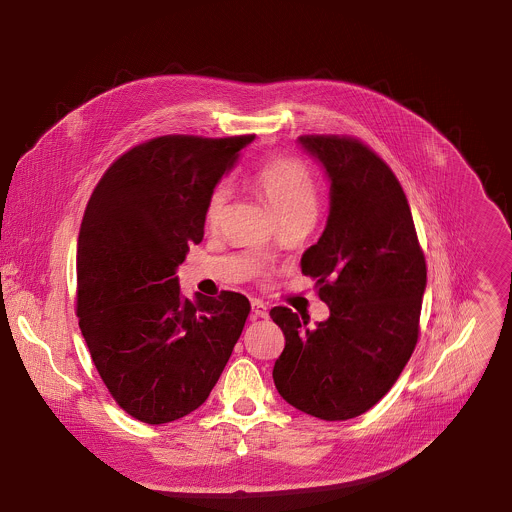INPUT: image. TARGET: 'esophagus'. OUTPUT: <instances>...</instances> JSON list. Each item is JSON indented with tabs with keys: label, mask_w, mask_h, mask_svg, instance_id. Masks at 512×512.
<instances>
[{
	"label": "esophagus",
	"mask_w": 512,
	"mask_h": 512,
	"mask_svg": "<svg viewBox=\"0 0 512 512\" xmlns=\"http://www.w3.org/2000/svg\"><path fill=\"white\" fill-rule=\"evenodd\" d=\"M251 310H253V318H267L269 312H267V306L261 302V300H253L251 302Z\"/></svg>",
	"instance_id": "34e87169"
}]
</instances>
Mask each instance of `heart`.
<instances>
[{"label":"heart","instance_id":"b5f03b06","mask_svg":"<svg viewBox=\"0 0 512 512\" xmlns=\"http://www.w3.org/2000/svg\"><path fill=\"white\" fill-rule=\"evenodd\" d=\"M255 190L269 202L275 216L289 218L298 214H316L318 192L310 172L294 160H269L251 178ZM227 204V192L216 188L206 204V223L210 227L218 225L223 218Z\"/></svg>","mask_w":512,"mask_h":512}]
</instances>
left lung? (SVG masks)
Instances as JSON below:
<instances>
[{"mask_svg":"<svg viewBox=\"0 0 512 512\" xmlns=\"http://www.w3.org/2000/svg\"><path fill=\"white\" fill-rule=\"evenodd\" d=\"M324 170L330 208L322 237L302 255L330 316L308 328L289 308L269 312L283 330L277 393L326 421L369 411L393 387L419 334L427 285L409 202L391 168L350 137L302 135Z\"/></svg>","mask_w":512,"mask_h":512,"instance_id":"obj_1","label":"left lung"}]
</instances>
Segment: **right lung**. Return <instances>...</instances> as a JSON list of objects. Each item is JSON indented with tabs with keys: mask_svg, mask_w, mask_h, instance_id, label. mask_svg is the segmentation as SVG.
Masks as SVG:
<instances>
[{
	"mask_svg": "<svg viewBox=\"0 0 512 512\" xmlns=\"http://www.w3.org/2000/svg\"><path fill=\"white\" fill-rule=\"evenodd\" d=\"M253 137H156L113 162L87 204L79 326L109 393L143 423L198 409L245 328V296L190 302L176 271L204 237L210 194Z\"/></svg>",
	"mask_w": 512,
	"mask_h": 512,
	"instance_id": "obj_1",
	"label": "right lung"
}]
</instances>
